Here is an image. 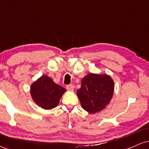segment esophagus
<instances>
[{
  "label": "esophagus",
  "mask_w": 149,
  "mask_h": 149,
  "mask_svg": "<svg viewBox=\"0 0 149 149\" xmlns=\"http://www.w3.org/2000/svg\"><path fill=\"white\" fill-rule=\"evenodd\" d=\"M66 89H67L68 90H70V91H72L73 90V89H74V85L73 84H70V85H66Z\"/></svg>",
  "instance_id": "1"
}]
</instances>
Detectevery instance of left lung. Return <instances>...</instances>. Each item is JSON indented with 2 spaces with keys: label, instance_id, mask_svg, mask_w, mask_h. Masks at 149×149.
Masks as SVG:
<instances>
[{
  "label": "left lung",
  "instance_id": "obj_1",
  "mask_svg": "<svg viewBox=\"0 0 149 149\" xmlns=\"http://www.w3.org/2000/svg\"><path fill=\"white\" fill-rule=\"evenodd\" d=\"M114 90L113 80L107 75L89 73L83 78L77 91L80 104L90 113L103 110L111 100Z\"/></svg>",
  "mask_w": 149,
  "mask_h": 149
}]
</instances>
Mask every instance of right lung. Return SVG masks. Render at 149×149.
<instances>
[{"label":"right lung","mask_w":149,"mask_h":149,"mask_svg":"<svg viewBox=\"0 0 149 149\" xmlns=\"http://www.w3.org/2000/svg\"><path fill=\"white\" fill-rule=\"evenodd\" d=\"M65 91L64 88L54 83L47 76L40 77L31 87V95L33 100L39 107L45 109L57 107Z\"/></svg>","instance_id":"right-lung-1"}]
</instances>
